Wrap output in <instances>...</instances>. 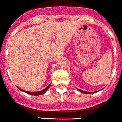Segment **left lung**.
I'll list each match as a JSON object with an SVG mask.
<instances>
[{"label": "left lung", "mask_w": 122, "mask_h": 122, "mask_svg": "<svg viewBox=\"0 0 122 122\" xmlns=\"http://www.w3.org/2000/svg\"><path fill=\"white\" fill-rule=\"evenodd\" d=\"M78 91H79L80 92H82V93H84V94H92V93H94L93 92H87V91H84L82 90H81V89H77ZM97 92V91H96Z\"/></svg>", "instance_id": "left-lung-1"}]
</instances>
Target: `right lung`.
Returning <instances> with one entry per match:
<instances>
[{"mask_svg":"<svg viewBox=\"0 0 122 122\" xmlns=\"http://www.w3.org/2000/svg\"><path fill=\"white\" fill-rule=\"evenodd\" d=\"M50 84H50L47 87H46V88H45L44 89H43L42 91H37V92H28V91H24L23 90V89H21V88H19V87H17V88L19 89V90H21V91H23V92H26V93H28V94H31V95H34V96H38V95H41V94H44V93H45V92H46V91L48 90V89L49 88Z\"/></svg>","mask_w":122,"mask_h":122,"instance_id":"1","label":"right lung"}]
</instances>
